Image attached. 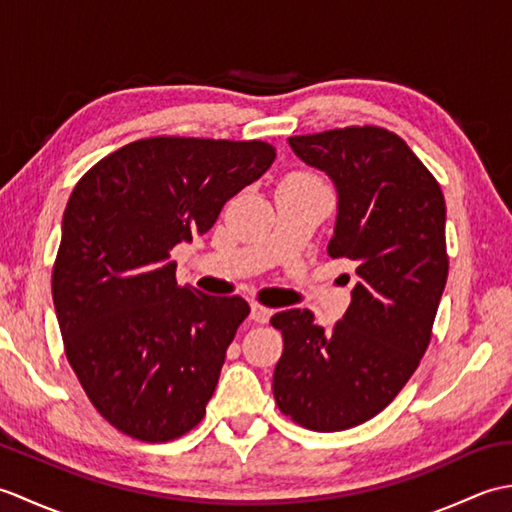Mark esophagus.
Instances as JSON below:
<instances>
[{
  "mask_svg": "<svg viewBox=\"0 0 512 512\" xmlns=\"http://www.w3.org/2000/svg\"><path fill=\"white\" fill-rule=\"evenodd\" d=\"M270 314H273V310L266 306H259V303H253V306H250V319L255 323H268Z\"/></svg>",
  "mask_w": 512,
  "mask_h": 512,
  "instance_id": "esophagus-1",
  "label": "esophagus"
}]
</instances>
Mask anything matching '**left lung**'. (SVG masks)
<instances>
[{
	"mask_svg": "<svg viewBox=\"0 0 512 512\" xmlns=\"http://www.w3.org/2000/svg\"><path fill=\"white\" fill-rule=\"evenodd\" d=\"M339 195L328 255L352 259L350 308L325 330L310 310L277 312V407L312 431H343L383 411L416 372L449 275L447 206L436 178L383 127L288 138Z\"/></svg>",
	"mask_w": 512,
	"mask_h": 512,
	"instance_id": "1",
	"label": "left lung"
}]
</instances>
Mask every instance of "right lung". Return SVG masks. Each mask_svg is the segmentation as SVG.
Segmentation results:
<instances>
[{"label":"right lung","instance_id":"1","mask_svg":"<svg viewBox=\"0 0 512 512\" xmlns=\"http://www.w3.org/2000/svg\"><path fill=\"white\" fill-rule=\"evenodd\" d=\"M273 160L262 140L156 136L76 182L52 268L54 310L85 394L127 436L169 442L204 418L250 308L178 286L169 253L209 231Z\"/></svg>","mask_w":512,"mask_h":512}]
</instances>
